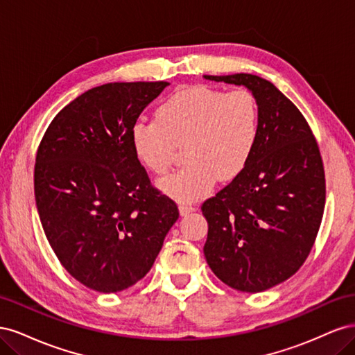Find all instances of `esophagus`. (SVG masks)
<instances>
[{"label":"esophagus","instance_id":"34e87169","mask_svg":"<svg viewBox=\"0 0 355 355\" xmlns=\"http://www.w3.org/2000/svg\"><path fill=\"white\" fill-rule=\"evenodd\" d=\"M197 207L194 206V204H191V202H180L179 204V211H180V214L182 216H185V214H188V213H191V211H194Z\"/></svg>","mask_w":355,"mask_h":355}]
</instances>
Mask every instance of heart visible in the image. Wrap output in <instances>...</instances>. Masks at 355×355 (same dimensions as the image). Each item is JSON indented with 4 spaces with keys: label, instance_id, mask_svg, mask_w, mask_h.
Listing matches in <instances>:
<instances>
[{
    "label": "heart",
    "instance_id": "1",
    "mask_svg": "<svg viewBox=\"0 0 355 355\" xmlns=\"http://www.w3.org/2000/svg\"><path fill=\"white\" fill-rule=\"evenodd\" d=\"M261 112L247 89L222 92L198 84L182 89L158 106L154 121L132 125L136 158L158 176L173 166L176 146L185 144L187 166L159 182L179 201L202 197L216 180H231L249 163L259 137Z\"/></svg>",
    "mask_w": 355,
    "mask_h": 355
}]
</instances>
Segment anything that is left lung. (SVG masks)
Listing matches in <instances>:
<instances>
[{
    "label": "left lung",
    "instance_id": "8db88e82",
    "mask_svg": "<svg viewBox=\"0 0 355 355\" xmlns=\"http://www.w3.org/2000/svg\"><path fill=\"white\" fill-rule=\"evenodd\" d=\"M204 78L244 85L261 112L249 163L201 206L204 256L225 284L263 292L292 277L313 249L326 202L323 159L305 116L272 83L252 73Z\"/></svg>",
    "mask_w": 355,
    "mask_h": 355
}]
</instances>
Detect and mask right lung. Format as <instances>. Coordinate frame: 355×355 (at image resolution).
<instances>
[{
    "label": "right lung",
    "mask_w": 355,
    "mask_h": 355,
    "mask_svg": "<svg viewBox=\"0 0 355 355\" xmlns=\"http://www.w3.org/2000/svg\"><path fill=\"white\" fill-rule=\"evenodd\" d=\"M167 81L103 84L50 123L37 151L34 189L53 252L75 280L101 293L151 270L179 218L133 153L132 125Z\"/></svg>",
    "instance_id": "1"
}]
</instances>
